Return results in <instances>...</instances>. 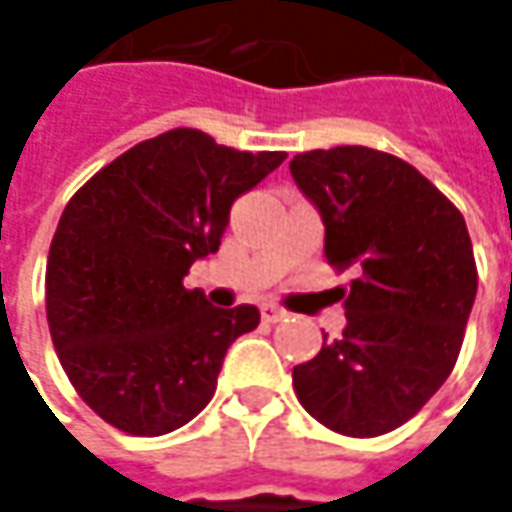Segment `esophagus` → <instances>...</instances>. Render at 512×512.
<instances>
[{"label": "esophagus", "mask_w": 512, "mask_h": 512, "mask_svg": "<svg viewBox=\"0 0 512 512\" xmlns=\"http://www.w3.org/2000/svg\"><path fill=\"white\" fill-rule=\"evenodd\" d=\"M262 319L270 322V325H273V322H282V319H287V310H282L279 305H273V302H265V305H262Z\"/></svg>", "instance_id": "obj_1"}]
</instances>
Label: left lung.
Returning <instances> with one entry per match:
<instances>
[{
  "instance_id": "8db88e82",
  "label": "left lung",
  "mask_w": 512,
  "mask_h": 512,
  "mask_svg": "<svg viewBox=\"0 0 512 512\" xmlns=\"http://www.w3.org/2000/svg\"><path fill=\"white\" fill-rule=\"evenodd\" d=\"M325 222V256L359 276L344 296L339 339L293 367L307 413L370 439L413 419L459 359L476 299V259L464 216L413 165L342 145L290 162Z\"/></svg>"
}]
</instances>
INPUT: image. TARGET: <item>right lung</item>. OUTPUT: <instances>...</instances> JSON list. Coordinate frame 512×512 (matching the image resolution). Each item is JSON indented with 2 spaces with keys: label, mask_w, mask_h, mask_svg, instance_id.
I'll list each match as a JSON object with an SVG mask.
<instances>
[{
  "label": "right lung",
  "mask_w": 512,
  "mask_h": 512,
  "mask_svg": "<svg viewBox=\"0 0 512 512\" xmlns=\"http://www.w3.org/2000/svg\"><path fill=\"white\" fill-rule=\"evenodd\" d=\"M285 159L176 128L76 190L50 242L45 305L56 356L96 416L165 436L205 410L227 347L259 310L213 307L185 276L219 250L233 202Z\"/></svg>",
  "instance_id": "right-lung-1"
}]
</instances>
